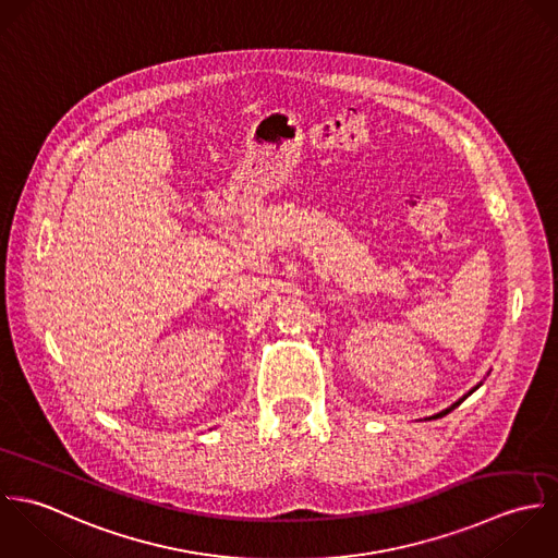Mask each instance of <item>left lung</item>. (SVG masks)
Masks as SVG:
<instances>
[{"label":"left lung","instance_id":"left-lung-1","mask_svg":"<svg viewBox=\"0 0 558 558\" xmlns=\"http://www.w3.org/2000/svg\"><path fill=\"white\" fill-rule=\"evenodd\" d=\"M478 386H481V384H478ZM478 386H474V388H472V390H470V392H468V395H463V397H461V399H459V401H457V403H452V405H450V408H448V410H445V412H440V414H436V416H434V418H438V416H445V414H448V412H450V410H454V408H457V405H459V403H461V401H463V399H465V397H470V395H472V392H474V390H476V388H478Z\"/></svg>","mask_w":558,"mask_h":558}]
</instances>
